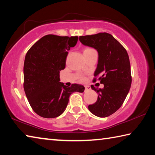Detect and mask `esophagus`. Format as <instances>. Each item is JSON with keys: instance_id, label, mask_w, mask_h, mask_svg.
Instances as JSON below:
<instances>
[{"instance_id": "1", "label": "esophagus", "mask_w": 155, "mask_h": 155, "mask_svg": "<svg viewBox=\"0 0 155 155\" xmlns=\"http://www.w3.org/2000/svg\"><path fill=\"white\" fill-rule=\"evenodd\" d=\"M85 91H89V90H90V86H85Z\"/></svg>"}]
</instances>
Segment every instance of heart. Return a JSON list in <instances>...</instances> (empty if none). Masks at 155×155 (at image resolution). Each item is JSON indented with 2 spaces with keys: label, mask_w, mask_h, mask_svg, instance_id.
Instances as JSON below:
<instances>
[{
  "label": "heart",
  "mask_w": 155,
  "mask_h": 155,
  "mask_svg": "<svg viewBox=\"0 0 155 155\" xmlns=\"http://www.w3.org/2000/svg\"><path fill=\"white\" fill-rule=\"evenodd\" d=\"M92 51H94V50L91 49L90 48H86L83 50V53H86V52H91Z\"/></svg>",
  "instance_id": "heart-1"
}]
</instances>
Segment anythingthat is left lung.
Listing matches in <instances>:
<instances>
[{"label":"left lung","instance_id":"left-lung-1","mask_svg":"<svg viewBox=\"0 0 155 155\" xmlns=\"http://www.w3.org/2000/svg\"><path fill=\"white\" fill-rule=\"evenodd\" d=\"M79 40L83 45L98 51L94 77L104 85L103 89L91 86L98 96L97 101L90 104L88 109L96 116L108 117L120 108L130 90L132 78L129 57L122 44L109 33L80 36Z\"/></svg>","mask_w":155,"mask_h":155}]
</instances>
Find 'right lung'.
Listing matches in <instances>:
<instances>
[{
  "label": "right lung",
  "instance_id": "add662e5",
  "mask_svg": "<svg viewBox=\"0 0 155 155\" xmlns=\"http://www.w3.org/2000/svg\"><path fill=\"white\" fill-rule=\"evenodd\" d=\"M77 36L47 35L31 46L25 56L24 90L31 108L45 118H54L64 112L69 97L74 91L82 93L83 85L70 87L59 82V71L65 67L70 48L75 46Z\"/></svg>",
  "mask_w": 155,
  "mask_h": 155
}]
</instances>
